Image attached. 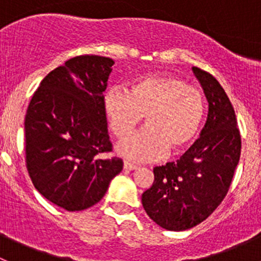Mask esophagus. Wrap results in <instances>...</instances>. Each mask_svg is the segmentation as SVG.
I'll return each instance as SVG.
<instances>
[{"label":"esophagus","mask_w":261,"mask_h":261,"mask_svg":"<svg viewBox=\"0 0 261 261\" xmlns=\"http://www.w3.org/2000/svg\"><path fill=\"white\" fill-rule=\"evenodd\" d=\"M136 168H138V165L133 164V163H130V162H123V169H126V170H134V169H136Z\"/></svg>","instance_id":"obj_1"}]
</instances>
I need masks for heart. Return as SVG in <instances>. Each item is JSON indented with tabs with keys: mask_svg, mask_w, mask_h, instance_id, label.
Masks as SVG:
<instances>
[{
	"mask_svg": "<svg viewBox=\"0 0 261 261\" xmlns=\"http://www.w3.org/2000/svg\"><path fill=\"white\" fill-rule=\"evenodd\" d=\"M109 127L116 138L130 135L141 122L146 127L120 141L116 152L134 162H150L188 149L197 139L206 112L199 89L175 75L149 74L131 84L128 93L111 88L102 98Z\"/></svg>",
	"mask_w": 261,
	"mask_h": 261,
	"instance_id": "heart-1",
	"label": "heart"
}]
</instances>
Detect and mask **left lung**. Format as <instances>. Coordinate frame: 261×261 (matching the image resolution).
Wrapping results in <instances>:
<instances>
[{
  "label": "left lung",
  "instance_id": "1",
  "mask_svg": "<svg viewBox=\"0 0 261 261\" xmlns=\"http://www.w3.org/2000/svg\"><path fill=\"white\" fill-rule=\"evenodd\" d=\"M193 73L208 101L201 136L177 162L154 168L141 197L149 217L165 230L184 231L206 220L227 194L241 154V135L225 89L206 70Z\"/></svg>",
  "mask_w": 261,
  "mask_h": 261
}]
</instances>
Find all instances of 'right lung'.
I'll list each match as a JSON object with an SVG mask.
<instances>
[{"label": "right lung", "mask_w": 261, "mask_h": 261, "mask_svg": "<svg viewBox=\"0 0 261 261\" xmlns=\"http://www.w3.org/2000/svg\"><path fill=\"white\" fill-rule=\"evenodd\" d=\"M114 60L80 55L49 73L25 116L26 168L34 187L67 211H82L103 198L122 170L112 150L102 106Z\"/></svg>", "instance_id": "right-lung-1"}]
</instances>
